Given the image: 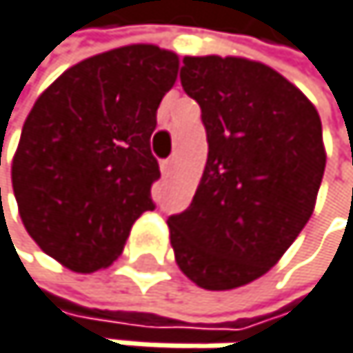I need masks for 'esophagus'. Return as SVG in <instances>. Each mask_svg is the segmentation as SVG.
<instances>
[{
  "label": "esophagus",
  "instance_id": "34e87169",
  "mask_svg": "<svg viewBox=\"0 0 353 353\" xmlns=\"http://www.w3.org/2000/svg\"><path fill=\"white\" fill-rule=\"evenodd\" d=\"M173 169H175V161H173V159H167V161L161 163V173H163V178H169V175L173 173Z\"/></svg>",
  "mask_w": 353,
  "mask_h": 353
}]
</instances>
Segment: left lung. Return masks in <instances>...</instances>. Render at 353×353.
Wrapping results in <instances>:
<instances>
[{"mask_svg": "<svg viewBox=\"0 0 353 353\" xmlns=\"http://www.w3.org/2000/svg\"><path fill=\"white\" fill-rule=\"evenodd\" d=\"M186 94L201 105L208 163L190 208L171 216L182 273L205 290L265 275L314 214L326 167L322 120L273 67L243 57H184Z\"/></svg>", "mask_w": 353, "mask_h": 353, "instance_id": "left-lung-1", "label": "left lung"}]
</instances>
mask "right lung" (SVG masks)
I'll use <instances>...</instances> for the list:
<instances>
[{
  "instance_id": "right-lung-1",
  "label": "right lung",
  "mask_w": 353,
  "mask_h": 353,
  "mask_svg": "<svg viewBox=\"0 0 353 353\" xmlns=\"http://www.w3.org/2000/svg\"><path fill=\"white\" fill-rule=\"evenodd\" d=\"M180 57L120 46L63 72L33 103L12 159V188L31 239L63 267H110L131 226L154 210L157 110Z\"/></svg>"
}]
</instances>
